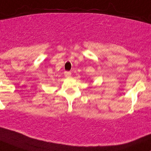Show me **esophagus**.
Returning <instances> with one entry per match:
<instances>
[{"label": "esophagus", "instance_id": "1", "mask_svg": "<svg viewBox=\"0 0 151 151\" xmlns=\"http://www.w3.org/2000/svg\"><path fill=\"white\" fill-rule=\"evenodd\" d=\"M71 74H72V73H71L70 72H64V76H65L66 77H70Z\"/></svg>", "mask_w": 151, "mask_h": 151}]
</instances>
